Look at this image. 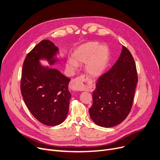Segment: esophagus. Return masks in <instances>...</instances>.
<instances>
[{
	"label": "esophagus",
	"instance_id": "34e87169",
	"mask_svg": "<svg viewBox=\"0 0 160 160\" xmlns=\"http://www.w3.org/2000/svg\"><path fill=\"white\" fill-rule=\"evenodd\" d=\"M89 80L87 77L85 75H82L79 78H78L75 79H73L70 82L69 88L72 91H78L83 87L84 83H86L87 81Z\"/></svg>",
	"mask_w": 160,
	"mask_h": 160
}]
</instances>
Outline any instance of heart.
<instances>
[{"label": "heart", "instance_id": "heart-1", "mask_svg": "<svg viewBox=\"0 0 160 160\" xmlns=\"http://www.w3.org/2000/svg\"><path fill=\"white\" fill-rule=\"evenodd\" d=\"M73 58H69L66 66L73 72L78 68V63H85L87 72L92 77H98L104 73L109 62L110 52L106 45L91 41L81 44L73 51Z\"/></svg>", "mask_w": 160, "mask_h": 160}]
</instances>
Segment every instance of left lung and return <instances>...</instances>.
I'll return each instance as SVG.
<instances>
[{
  "instance_id": "obj_1",
  "label": "left lung",
  "mask_w": 160,
  "mask_h": 160,
  "mask_svg": "<svg viewBox=\"0 0 160 160\" xmlns=\"http://www.w3.org/2000/svg\"><path fill=\"white\" fill-rule=\"evenodd\" d=\"M137 82L135 60L123 46L116 63L97 82L92 106L89 108L91 119L103 127H112L123 121L131 110Z\"/></svg>"
}]
</instances>
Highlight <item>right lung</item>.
<instances>
[{"mask_svg": "<svg viewBox=\"0 0 160 160\" xmlns=\"http://www.w3.org/2000/svg\"><path fill=\"white\" fill-rule=\"evenodd\" d=\"M58 48L49 40H42L25 58L22 72L21 92L33 116L48 126L60 125L67 117L72 94L70 81L58 69L41 64L47 60L52 66L59 61Z\"/></svg>", "mask_w": 160, "mask_h": 160, "instance_id": "add662e5", "label": "right lung"}]
</instances>
